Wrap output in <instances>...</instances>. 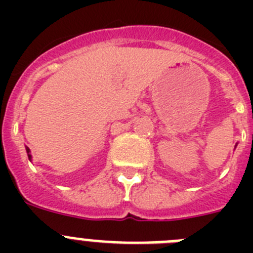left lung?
<instances>
[{"label":"left lung","mask_w":253,"mask_h":253,"mask_svg":"<svg viewBox=\"0 0 253 253\" xmlns=\"http://www.w3.org/2000/svg\"><path fill=\"white\" fill-rule=\"evenodd\" d=\"M236 146H237V144H236Z\"/></svg>","instance_id":"obj_1"}]
</instances>
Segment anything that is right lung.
Returning a JSON list of instances; mask_svg holds the SVG:
<instances>
[{"label": "right lung", "instance_id": "add662e5", "mask_svg": "<svg viewBox=\"0 0 253 253\" xmlns=\"http://www.w3.org/2000/svg\"><path fill=\"white\" fill-rule=\"evenodd\" d=\"M26 153H28L29 161H30V162H31V158H33V156H31V153H30V149H29L28 147H26Z\"/></svg>", "mask_w": 253, "mask_h": 253}]
</instances>
